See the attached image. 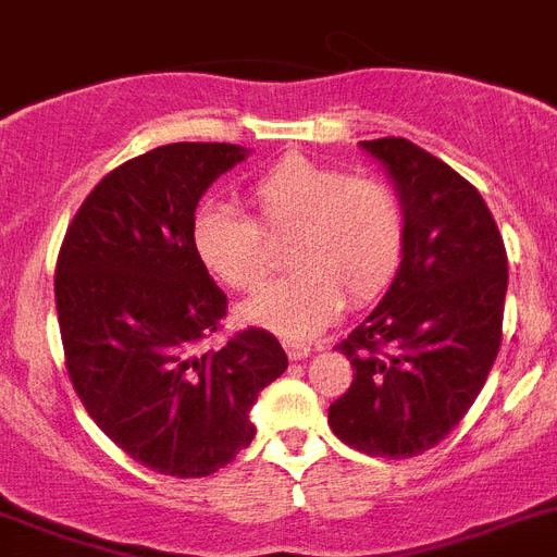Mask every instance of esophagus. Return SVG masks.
<instances>
[{
  "label": "esophagus",
  "mask_w": 557,
  "mask_h": 557,
  "mask_svg": "<svg viewBox=\"0 0 557 557\" xmlns=\"http://www.w3.org/2000/svg\"><path fill=\"white\" fill-rule=\"evenodd\" d=\"M283 348H286L288 359H306L314 350L308 343H300V339H283Z\"/></svg>",
  "instance_id": "esophagus-1"
}]
</instances>
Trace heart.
Instances as JSON below:
<instances>
[{
    "label": "heart",
    "mask_w": 557,
    "mask_h": 557,
    "mask_svg": "<svg viewBox=\"0 0 557 557\" xmlns=\"http://www.w3.org/2000/svg\"><path fill=\"white\" fill-rule=\"evenodd\" d=\"M255 218L209 200L195 212L191 243L200 263L237 292H255L274 263V240H288L292 274L243 306V317L288 339L325 329L343 308L380 297L405 251V212L376 177L286 156L249 184Z\"/></svg>",
    "instance_id": "1"
}]
</instances>
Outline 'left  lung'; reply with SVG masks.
<instances>
[{"label": "left lung", "mask_w": 557, "mask_h": 557, "mask_svg": "<svg viewBox=\"0 0 557 557\" xmlns=\"http://www.w3.org/2000/svg\"><path fill=\"white\" fill-rule=\"evenodd\" d=\"M405 212L394 283L336 345L354 382L329 424L354 450L408 459L465 419L502 348L507 251L473 184L405 138L359 141Z\"/></svg>", "instance_id": "8db88e82"}]
</instances>
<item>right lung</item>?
<instances>
[{"label":"right lung","instance_id":"add662e5","mask_svg":"<svg viewBox=\"0 0 557 557\" xmlns=\"http://www.w3.org/2000/svg\"><path fill=\"white\" fill-rule=\"evenodd\" d=\"M249 156L237 144H166L87 195L55 263L64 362L84 410L144 467L200 479L251 445V405L288 368L269 331L221 329L226 294L191 243L203 191Z\"/></svg>","mask_w":557,"mask_h":557}]
</instances>
